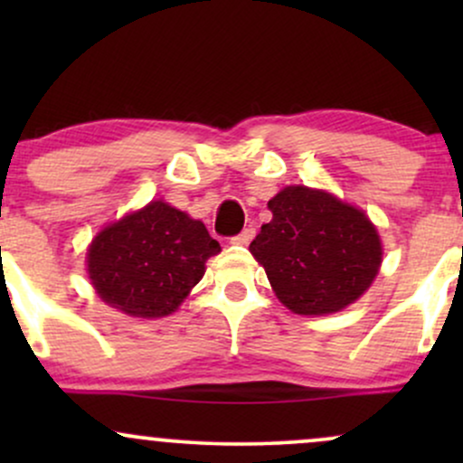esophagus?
<instances>
[{
	"mask_svg": "<svg viewBox=\"0 0 463 463\" xmlns=\"http://www.w3.org/2000/svg\"><path fill=\"white\" fill-rule=\"evenodd\" d=\"M254 235H257V231H254V228L250 226V228H243V231L239 232V235L232 237L231 241L235 243V246H248V243L254 239Z\"/></svg>",
	"mask_w": 463,
	"mask_h": 463,
	"instance_id": "obj_1",
	"label": "esophagus"
}]
</instances>
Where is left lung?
Here are the masks:
<instances>
[{
	"label": "left lung",
	"instance_id": "8db88e82",
	"mask_svg": "<svg viewBox=\"0 0 463 463\" xmlns=\"http://www.w3.org/2000/svg\"><path fill=\"white\" fill-rule=\"evenodd\" d=\"M272 222L250 243L274 294L298 316L353 305L379 274V232L364 211L326 191L285 187L268 202Z\"/></svg>",
	"mask_w": 463,
	"mask_h": 463
}]
</instances>
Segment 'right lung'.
Listing matches in <instances>:
<instances>
[{
	"label": "right lung",
	"mask_w": 463,
	"mask_h": 463,
	"mask_svg": "<svg viewBox=\"0 0 463 463\" xmlns=\"http://www.w3.org/2000/svg\"><path fill=\"white\" fill-rule=\"evenodd\" d=\"M217 252L200 220L154 200L95 235L87 269L106 305L150 320L178 309Z\"/></svg>",
	"instance_id": "1"
}]
</instances>
